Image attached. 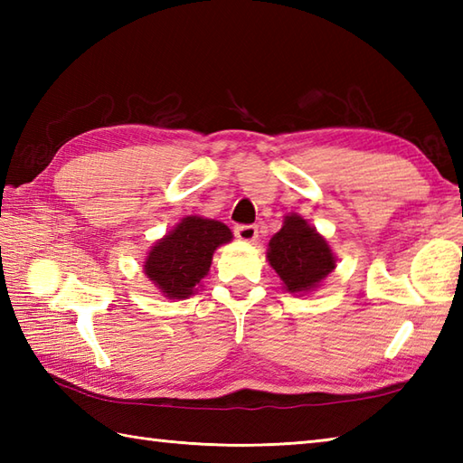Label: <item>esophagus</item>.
<instances>
[{"label": "esophagus", "mask_w": 463, "mask_h": 463, "mask_svg": "<svg viewBox=\"0 0 463 463\" xmlns=\"http://www.w3.org/2000/svg\"><path fill=\"white\" fill-rule=\"evenodd\" d=\"M234 237L244 241V242L257 241V237H259L257 224H237L234 226Z\"/></svg>", "instance_id": "1"}]
</instances>
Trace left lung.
Listing matches in <instances>:
<instances>
[{
	"mask_svg": "<svg viewBox=\"0 0 463 463\" xmlns=\"http://www.w3.org/2000/svg\"><path fill=\"white\" fill-rule=\"evenodd\" d=\"M269 262L288 292L317 288L336 267L328 242L298 214H288L270 239Z\"/></svg>",
	"mask_w": 463,
	"mask_h": 463,
	"instance_id": "left-lung-1",
	"label": "left lung"
}]
</instances>
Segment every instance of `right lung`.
<instances>
[{"label": "right lung", "instance_id": "add662e5", "mask_svg": "<svg viewBox=\"0 0 463 463\" xmlns=\"http://www.w3.org/2000/svg\"><path fill=\"white\" fill-rule=\"evenodd\" d=\"M232 239L219 221L186 216L155 244L145 260V274L169 298H186L211 269L213 252Z\"/></svg>", "mask_w": 463, "mask_h": 463}]
</instances>
